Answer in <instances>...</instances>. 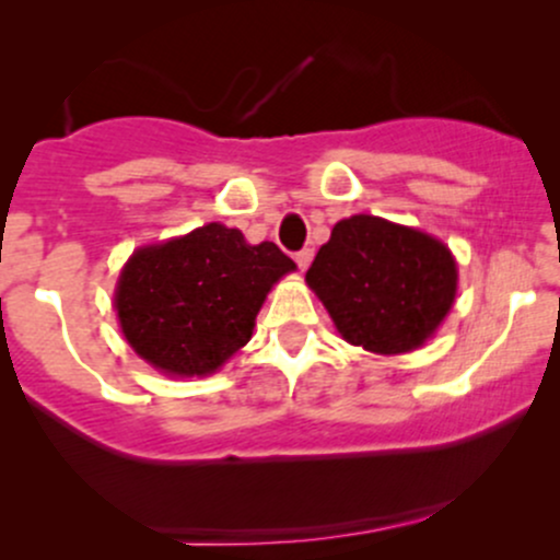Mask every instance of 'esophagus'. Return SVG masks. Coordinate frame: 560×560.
<instances>
[{
    "mask_svg": "<svg viewBox=\"0 0 560 560\" xmlns=\"http://www.w3.org/2000/svg\"><path fill=\"white\" fill-rule=\"evenodd\" d=\"M311 260H313V249H300V253L294 255V262L300 266V271H305V268L311 266Z\"/></svg>",
    "mask_w": 560,
    "mask_h": 560,
    "instance_id": "1",
    "label": "esophagus"
}]
</instances>
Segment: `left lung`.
I'll use <instances>...</instances> for the list:
<instances>
[{"label": "left lung", "mask_w": 560, "mask_h": 560, "mask_svg": "<svg viewBox=\"0 0 560 560\" xmlns=\"http://www.w3.org/2000/svg\"><path fill=\"white\" fill-rule=\"evenodd\" d=\"M350 345L378 355L421 347L453 307L458 268L447 244L376 215L331 229L305 273Z\"/></svg>", "instance_id": "obj_1"}]
</instances>
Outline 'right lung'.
Wrapping results in <instances>:
<instances>
[{"label": "right lung", "mask_w": 560, "mask_h": 560, "mask_svg": "<svg viewBox=\"0 0 560 560\" xmlns=\"http://www.w3.org/2000/svg\"><path fill=\"white\" fill-rule=\"evenodd\" d=\"M294 271L273 242L247 244L240 229L208 223L128 258L115 311L139 358L171 376H208L253 337L255 316Z\"/></svg>", "instance_id": "1"}]
</instances>
